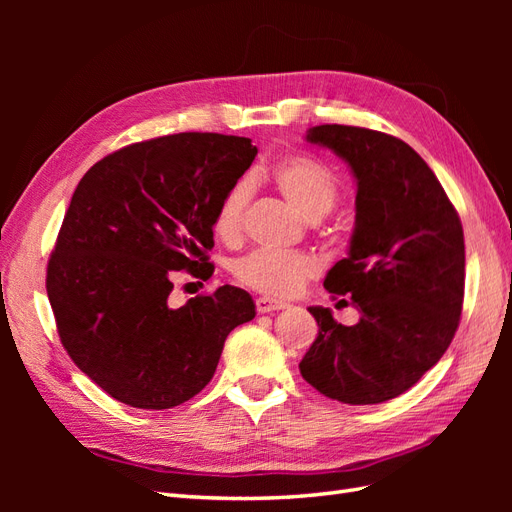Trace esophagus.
<instances>
[{
    "instance_id": "esophagus-1",
    "label": "esophagus",
    "mask_w": 512,
    "mask_h": 512,
    "mask_svg": "<svg viewBox=\"0 0 512 512\" xmlns=\"http://www.w3.org/2000/svg\"><path fill=\"white\" fill-rule=\"evenodd\" d=\"M288 305L284 301H277V299H271V297H258L256 299V309L258 314H271V312H277V309H286Z\"/></svg>"
}]
</instances>
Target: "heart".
Returning a JSON list of instances; mask_svg holds the SVG:
<instances>
[{"mask_svg":"<svg viewBox=\"0 0 512 512\" xmlns=\"http://www.w3.org/2000/svg\"><path fill=\"white\" fill-rule=\"evenodd\" d=\"M271 179L280 194L309 222L322 220L337 203V177L331 168L314 158L288 156L273 166ZM250 196L252 185L247 179L237 181L224 194L213 220L220 239L232 243L241 237ZM232 273L241 284L258 292L271 297H290L318 273V260L303 252L258 250L237 260Z\"/></svg>","mask_w":512,"mask_h":512,"instance_id":"1","label":"heart"}]
</instances>
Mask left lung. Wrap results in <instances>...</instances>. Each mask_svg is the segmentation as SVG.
<instances>
[{"mask_svg":"<svg viewBox=\"0 0 512 512\" xmlns=\"http://www.w3.org/2000/svg\"><path fill=\"white\" fill-rule=\"evenodd\" d=\"M305 141L331 149L356 179L348 256L324 288L352 299L361 318L344 327L329 307H307L318 337L301 376L342 404H382L421 380L453 342L466 280L463 228L433 170L399 138L327 123L309 128Z\"/></svg>","mask_w":512,"mask_h":512,"instance_id":"8db88e82","label":"left lung"}]
</instances>
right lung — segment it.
I'll list each match as a JSON object with an SVG mask.
<instances>
[{
    "instance_id": "obj_1",
    "label": "right lung",
    "mask_w": 512,
    "mask_h": 512,
    "mask_svg": "<svg viewBox=\"0 0 512 512\" xmlns=\"http://www.w3.org/2000/svg\"><path fill=\"white\" fill-rule=\"evenodd\" d=\"M256 153L243 136L181 132L111 153L76 185L46 292L70 359L121 404L192 399L228 333L256 316L250 294L228 284L168 305L177 271L211 277L215 211Z\"/></svg>"
}]
</instances>
